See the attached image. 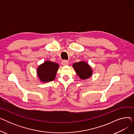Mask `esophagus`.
Segmentation results:
<instances>
[{
  "mask_svg": "<svg viewBox=\"0 0 134 134\" xmlns=\"http://www.w3.org/2000/svg\"><path fill=\"white\" fill-rule=\"evenodd\" d=\"M68 63V62L67 60H62L61 61V64L62 66H66V65H67Z\"/></svg>",
  "mask_w": 134,
  "mask_h": 134,
  "instance_id": "34e87169",
  "label": "esophagus"
}]
</instances>
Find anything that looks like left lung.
Segmentation results:
<instances>
[{"instance_id": "obj_1", "label": "left lung", "mask_w": 134, "mask_h": 134, "mask_svg": "<svg viewBox=\"0 0 134 134\" xmlns=\"http://www.w3.org/2000/svg\"><path fill=\"white\" fill-rule=\"evenodd\" d=\"M73 67L76 74L82 79H88L92 74V69L90 66L83 61L74 63Z\"/></svg>"}]
</instances>
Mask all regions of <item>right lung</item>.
I'll return each instance as SVG.
<instances>
[{
  "label": "right lung",
  "mask_w": 134,
  "mask_h": 134,
  "mask_svg": "<svg viewBox=\"0 0 134 134\" xmlns=\"http://www.w3.org/2000/svg\"><path fill=\"white\" fill-rule=\"evenodd\" d=\"M59 65L55 62L47 61L37 68V74L40 80L43 82L53 80L55 78Z\"/></svg>",
  "instance_id": "1"
}]
</instances>
